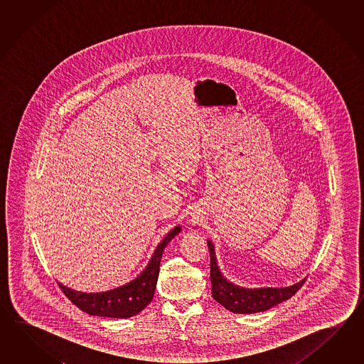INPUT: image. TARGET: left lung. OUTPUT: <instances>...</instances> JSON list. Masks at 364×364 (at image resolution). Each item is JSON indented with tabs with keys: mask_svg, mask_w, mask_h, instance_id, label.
Instances as JSON below:
<instances>
[{
	"mask_svg": "<svg viewBox=\"0 0 364 364\" xmlns=\"http://www.w3.org/2000/svg\"><path fill=\"white\" fill-rule=\"evenodd\" d=\"M210 252L212 296L225 309L234 314H255L272 309L287 301L301 289L306 279L285 287H245L226 279L217 262L215 245L207 240Z\"/></svg>",
	"mask_w": 364,
	"mask_h": 364,
	"instance_id": "8db88e82",
	"label": "left lung"
}]
</instances>
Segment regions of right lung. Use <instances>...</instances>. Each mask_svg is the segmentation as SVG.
<instances>
[{
	"mask_svg": "<svg viewBox=\"0 0 364 364\" xmlns=\"http://www.w3.org/2000/svg\"><path fill=\"white\" fill-rule=\"evenodd\" d=\"M181 230V225L174 226L157 245L146 268L140 272L135 279L126 282L124 285L101 293L77 291L62 285L61 282H58V285L77 309L85 311L90 315L113 318L135 316L140 311L146 309L152 301L159 279L160 262L164 250Z\"/></svg>",
	"mask_w": 364,
	"mask_h": 364,
	"instance_id": "1",
	"label": "right lung"
}]
</instances>
